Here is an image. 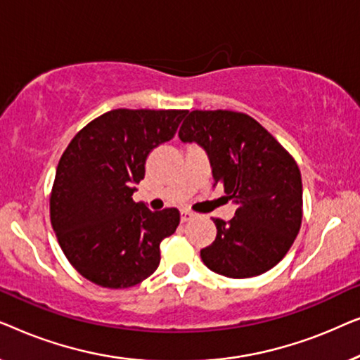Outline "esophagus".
<instances>
[{
	"instance_id": "esophagus-1",
	"label": "esophagus",
	"mask_w": 360,
	"mask_h": 360,
	"mask_svg": "<svg viewBox=\"0 0 360 360\" xmlns=\"http://www.w3.org/2000/svg\"><path fill=\"white\" fill-rule=\"evenodd\" d=\"M193 218H195V213H191V211H188V210H181L180 211L181 223H186V221H190V219H193Z\"/></svg>"
}]
</instances>
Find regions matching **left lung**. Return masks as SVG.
Here are the masks:
<instances>
[{
	"label": "left lung",
	"mask_w": 360,
	"mask_h": 360,
	"mask_svg": "<svg viewBox=\"0 0 360 360\" xmlns=\"http://www.w3.org/2000/svg\"><path fill=\"white\" fill-rule=\"evenodd\" d=\"M179 137L206 152L213 186L223 185L238 205L229 223L213 219L218 234L201 249L206 267L229 278L255 277L275 267L302 226V174L293 157L244 112L191 111Z\"/></svg>",
	"instance_id": "obj_1"
}]
</instances>
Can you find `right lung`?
Returning <instances> with one entry per match:
<instances>
[{
  "label": "right lung",
  "mask_w": 360,
  "mask_h": 360,
  "mask_svg": "<svg viewBox=\"0 0 360 360\" xmlns=\"http://www.w3.org/2000/svg\"><path fill=\"white\" fill-rule=\"evenodd\" d=\"M185 110H112L93 120L63 152L51 195L58 244L78 274L129 288L155 272L160 243L180 223L176 208L136 203V184L155 147L174 139Z\"/></svg>",
  "instance_id": "obj_1"
}]
</instances>
